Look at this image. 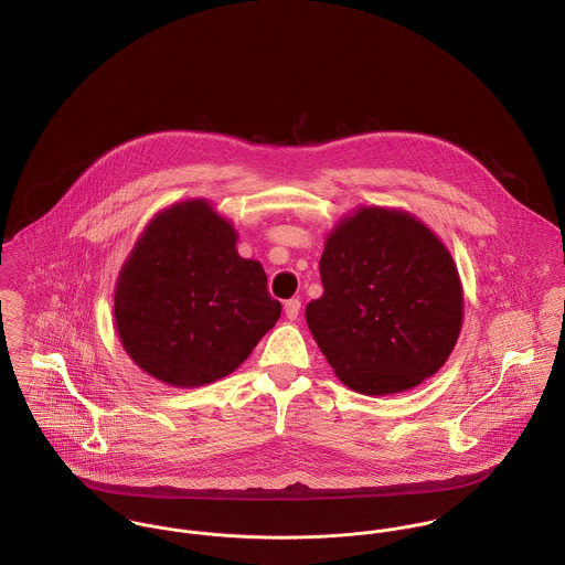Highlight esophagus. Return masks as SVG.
Listing matches in <instances>:
<instances>
[{
  "mask_svg": "<svg viewBox=\"0 0 565 565\" xmlns=\"http://www.w3.org/2000/svg\"><path fill=\"white\" fill-rule=\"evenodd\" d=\"M300 300H287L285 302V316H287V320H298V316H300Z\"/></svg>",
  "mask_w": 565,
  "mask_h": 565,
  "instance_id": "obj_1",
  "label": "esophagus"
}]
</instances>
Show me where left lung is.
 <instances>
[{
  "label": "left lung",
  "mask_w": 565,
  "mask_h": 565,
  "mask_svg": "<svg viewBox=\"0 0 565 565\" xmlns=\"http://www.w3.org/2000/svg\"><path fill=\"white\" fill-rule=\"evenodd\" d=\"M320 274L323 296L307 307V323L345 387L403 394L444 367L463 323V285L422 220L354 209L326 235Z\"/></svg>",
  "instance_id": "obj_1"
}]
</instances>
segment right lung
I'll return each instance as SVG.
<instances>
[{
	"mask_svg": "<svg viewBox=\"0 0 565 565\" xmlns=\"http://www.w3.org/2000/svg\"><path fill=\"white\" fill-rule=\"evenodd\" d=\"M204 198L159 211L124 260L113 296L126 354L169 387L193 390L233 374L280 318L258 260Z\"/></svg>",
	"mask_w": 565,
	"mask_h": 565,
	"instance_id": "obj_1",
	"label": "right lung"
}]
</instances>
